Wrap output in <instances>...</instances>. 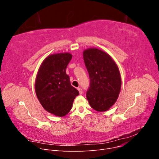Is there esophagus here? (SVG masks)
Listing matches in <instances>:
<instances>
[{"mask_svg":"<svg viewBox=\"0 0 159 159\" xmlns=\"http://www.w3.org/2000/svg\"><path fill=\"white\" fill-rule=\"evenodd\" d=\"M78 90L79 91V92H80V94H82V93H83V89H81V88H78Z\"/></svg>","mask_w":159,"mask_h":159,"instance_id":"1","label":"esophagus"}]
</instances>
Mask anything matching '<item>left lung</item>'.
I'll return each mask as SVG.
<instances>
[{
  "instance_id": "8db88e82",
  "label": "left lung",
  "mask_w": 159,
  "mask_h": 159,
  "mask_svg": "<svg viewBox=\"0 0 159 159\" xmlns=\"http://www.w3.org/2000/svg\"><path fill=\"white\" fill-rule=\"evenodd\" d=\"M83 55L90 81L86 97L93 109L105 111L116 102L121 90L118 67L111 57L101 50L87 49Z\"/></svg>"
}]
</instances>
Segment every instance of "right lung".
I'll list each match as a JSON object with an SVG mask.
<instances>
[{"mask_svg": "<svg viewBox=\"0 0 159 159\" xmlns=\"http://www.w3.org/2000/svg\"><path fill=\"white\" fill-rule=\"evenodd\" d=\"M71 57L69 53L49 56L42 62L36 76L37 98L47 111L56 116L68 114L75 98L80 93L71 85L66 72Z\"/></svg>", "mask_w": 159, "mask_h": 159, "instance_id": "right-lung-1", "label": "right lung"}]
</instances>
